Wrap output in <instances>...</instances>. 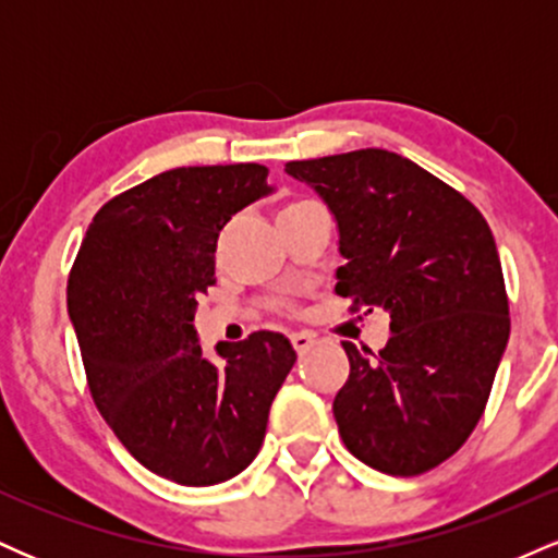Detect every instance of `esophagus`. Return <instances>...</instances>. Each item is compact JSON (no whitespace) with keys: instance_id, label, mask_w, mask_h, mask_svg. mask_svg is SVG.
<instances>
[{"instance_id":"obj_1","label":"esophagus","mask_w":558,"mask_h":558,"mask_svg":"<svg viewBox=\"0 0 558 558\" xmlns=\"http://www.w3.org/2000/svg\"><path fill=\"white\" fill-rule=\"evenodd\" d=\"M291 343L296 349V354H306L315 345V336L312 332H291Z\"/></svg>"}]
</instances>
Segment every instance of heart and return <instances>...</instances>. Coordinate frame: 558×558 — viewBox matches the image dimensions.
Segmentation results:
<instances>
[{
	"mask_svg": "<svg viewBox=\"0 0 558 558\" xmlns=\"http://www.w3.org/2000/svg\"><path fill=\"white\" fill-rule=\"evenodd\" d=\"M301 204H304V198H301V202H288L283 209H280V215L278 217H283V215H288V213H293V209L296 207H301Z\"/></svg>",
	"mask_w": 558,
	"mask_h": 558,
	"instance_id": "heart-1",
	"label": "heart"
}]
</instances>
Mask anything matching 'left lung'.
Returning a JSON list of instances; mask_svg holds the SVG:
<instances>
[{
  "label": "left lung",
  "mask_w": 558,
  "mask_h": 558,
  "mask_svg": "<svg viewBox=\"0 0 558 558\" xmlns=\"http://www.w3.org/2000/svg\"><path fill=\"white\" fill-rule=\"evenodd\" d=\"M338 222L336 293L351 312L390 315L377 354L343 341L349 380L332 401L345 448L373 470L412 477L464 446L483 417L509 341L496 241L470 198L386 149L301 159Z\"/></svg>",
  "instance_id": "left-lung-1"
}]
</instances>
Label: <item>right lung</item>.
<instances>
[{
  "instance_id": "obj_1",
  "label": "right lung",
  "mask_w": 558,
  "mask_h": 558,
  "mask_svg": "<svg viewBox=\"0 0 558 558\" xmlns=\"http://www.w3.org/2000/svg\"><path fill=\"white\" fill-rule=\"evenodd\" d=\"M265 165L175 168L123 191L86 230L68 312L88 390L146 470L204 488L259 453L272 399L296 362L286 336L257 330L202 354L194 315L215 286L220 230L270 194Z\"/></svg>"
}]
</instances>
